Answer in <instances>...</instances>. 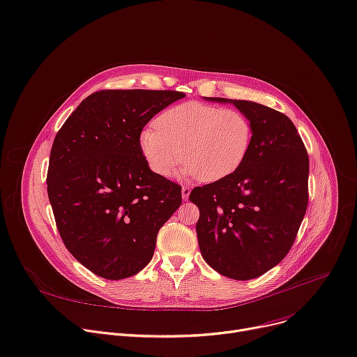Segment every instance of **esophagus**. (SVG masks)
<instances>
[{
  "label": "esophagus",
  "mask_w": 357,
  "mask_h": 357,
  "mask_svg": "<svg viewBox=\"0 0 357 357\" xmlns=\"http://www.w3.org/2000/svg\"><path fill=\"white\" fill-rule=\"evenodd\" d=\"M189 194H191V188L189 186H183L182 188V198L186 201L189 198Z\"/></svg>",
  "instance_id": "1"
}]
</instances>
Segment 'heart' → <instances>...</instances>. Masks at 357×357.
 I'll list each match as a JSON object with an SVG mask.
<instances>
[{
    "label": "heart",
    "instance_id": "1",
    "mask_svg": "<svg viewBox=\"0 0 357 357\" xmlns=\"http://www.w3.org/2000/svg\"><path fill=\"white\" fill-rule=\"evenodd\" d=\"M155 123L142 130L140 149L165 178L176 174L183 156V175L202 182L227 178L243 165L252 142L251 121L234 107L186 102L165 110Z\"/></svg>",
    "mask_w": 357,
    "mask_h": 357
}]
</instances>
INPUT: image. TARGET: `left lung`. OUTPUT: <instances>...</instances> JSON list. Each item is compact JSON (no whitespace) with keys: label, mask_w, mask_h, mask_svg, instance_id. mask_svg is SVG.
<instances>
[{"label":"left lung","mask_w":357,"mask_h":357,"mask_svg":"<svg viewBox=\"0 0 357 357\" xmlns=\"http://www.w3.org/2000/svg\"><path fill=\"white\" fill-rule=\"evenodd\" d=\"M231 102L248 116L252 142L234 174L197 186V234L204 259L232 280L263 275L291 250L308 204V155L290 119L247 100Z\"/></svg>","instance_id":"8db88e82"}]
</instances>
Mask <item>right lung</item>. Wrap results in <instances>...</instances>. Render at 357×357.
<instances>
[{
	"mask_svg": "<svg viewBox=\"0 0 357 357\" xmlns=\"http://www.w3.org/2000/svg\"><path fill=\"white\" fill-rule=\"evenodd\" d=\"M176 90H100L57 132L47 194L66 248L107 280L137 274L153 257L160 227L181 206V185L149 169L140 133Z\"/></svg>",
	"mask_w": 357,
	"mask_h": 357,
	"instance_id": "obj_1",
	"label": "right lung"
}]
</instances>
